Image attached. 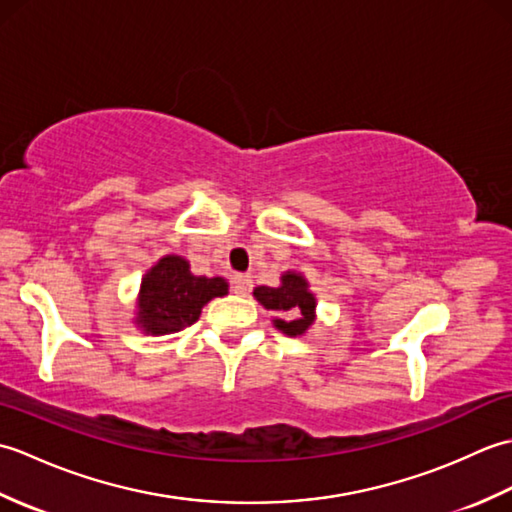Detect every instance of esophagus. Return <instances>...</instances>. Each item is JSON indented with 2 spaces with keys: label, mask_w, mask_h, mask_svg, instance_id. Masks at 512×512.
Returning a JSON list of instances; mask_svg holds the SVG:
<instances>
[{
  "label": "esophagus",
  "mask_w": 512,
  "mask_h": 512,
  "mask_svg": "<svg viewBox=\"0 0 512 512\" xmlns=\"http://www.w3.org/2000/svg\"><path fill=\"white\" fill-rule=\"evenodd\" d=\"M231 288L235 295H248L250 288H253V279H250L248 275H235Z\"/></svg>",
  "instance_id": "1"
}]
</instances>
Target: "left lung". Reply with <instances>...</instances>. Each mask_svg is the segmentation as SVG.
<instances>
[{
	"label": "left lung",
	"mask_w": 512,
	"mask_h": 512,
	"mask_svg": "<svg viewBox=\"0 0 512 512\" xmlns=\"http://www.w3.org/2000/svg\"><path fill=\"white\" fill-rule=\"evenodd\" d=\"M253 295L266 310H275L281 314V319H275V325L288 336L303 334L314 321L317 301H314V295L308 290V281L297 273H286L281 277L279 288L259 286Z\"/></svg>",
	"instance_id": "8db88e82"
}]
</instances>
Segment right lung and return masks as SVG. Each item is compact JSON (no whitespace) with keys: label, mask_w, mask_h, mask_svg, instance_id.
Listing matches in <instances>:
<instances>
[{"label":"right lung","mask_w":512,"mask_h":512,"mask_svg":"<svg viewBox=\"0 0 512 512\" xmlns=\"http://www.w3.org/2000/svg\"><path fill=\"white\" fill-rule=\"evenodd\" d=\"M226 290L222 277H195L187 259L162 257L140 286L136 323L147 334L180 332L198 321L206 303L224 297Z\"/></svg>","instance_id":"right-lung-1"}]
</instances>
